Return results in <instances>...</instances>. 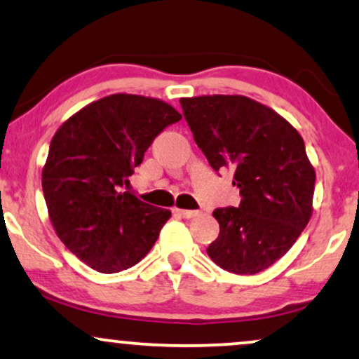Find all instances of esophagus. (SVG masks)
<instances>
[{"mask_svg":"<svg viewBox=\"0 0 359 359\" xmlns=\"http://www.w3.org/2000/svg\"><path fill=\"white\" fill-rule=\"evenodd\" d=\"M175 212L178 214V216H181V217H184V219H191V217H194V216H198V211H189V209H178L176 208L175 209Z\"/></svg>","mask_w":359,"mask_h":359,"instance_id":"esophagus-1","label":"esophagus"}]
</instances>
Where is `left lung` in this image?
Here are the masks:
<instances>
[{
    "instance_id": "obj_1",
    "label": "left lung",
    "mask_w": 359,
    "mask_h": 359,
    "mask_svg": "<svg viewBox=\"0 0 359 359\" xmlns=\"http://www.w3.org/2000/svg\"><path fill=\"white\" fill-rule=\"evenodd\" d=\"M194 142L214 171L234 170L237 208H217L208 255L227 272L254 276L295 244L311 216L315 170L305 143L277 111L242 95L180 100Z\"/></svg>"
}]
</instances>
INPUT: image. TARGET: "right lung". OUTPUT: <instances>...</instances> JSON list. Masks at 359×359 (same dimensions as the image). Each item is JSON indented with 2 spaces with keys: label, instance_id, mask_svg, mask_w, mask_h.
Masks as SVG:
<instances>
[{
  "label": "right lung",
  "instance_id": "1",
  "mask_svg": "<svg viewBox=\"0 0 359 359\" xmlns=\"http://www.w3.org/2000/svg\"><path fill=\"white\" fill-rule=\"evenodd\" d=\"M180 120L165 102L115 94L83 107L55 132L43 170L49 217L64 245L94 271L133 267L170 219L168 209L120 189L153 140Z\"/></svg>",
  "mask_w": 359,
  "mask_h": 359
}]
</instances>
